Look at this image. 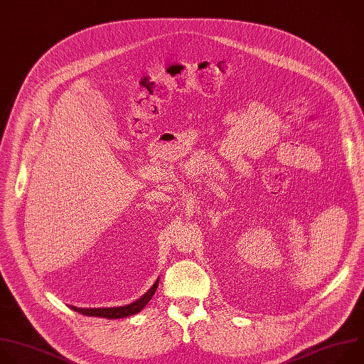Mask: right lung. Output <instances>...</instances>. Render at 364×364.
I'll list each match as a JSON object with an SVG mask.
<instances>
[{
  "label": "right lung",
  "mask_w": 364,
  "mask_h": 364,
  "mask_svg": "<svg viewBox=\"0 0 364 364\" xmlns=\"http://www.w3.org/2000/svg\"><path fill=\"white\" fill-rule=\"evenodd\" d=\"M158 284H159V279L152 285V288L143 297H140L134 303L123 306V307H109V309H79V307H71V309L75 310V311H77V313H80V314L93 316V317H105V318H123V317H129V316H133V314L141 311L143 307L151 301V299L154 297V294L156 291Z\"/></svg>",
  "instance_id": "add662e5"
}]
</instances>
